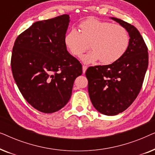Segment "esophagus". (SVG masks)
Listing matches in <instances>:
<instances>
[{
	"mask_svg": "<svg viewBox=\"0 0 155 155\" xmlns=\"http://www.w3.org/2000/svg\"><path fill=\"white\" fill-rule=\"evenodd\" d=\"M87 68V65H82V72H83V73H85Z\"/></svg>",
	"mask_w": 155,
	"mask_h": 155,
	"instance_id": "obj_1",
	"label": "esophagus"
}]
</instances>
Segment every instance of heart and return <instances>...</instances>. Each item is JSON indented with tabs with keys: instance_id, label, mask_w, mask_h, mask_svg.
Listing matches in <instances>:
<instances>
[{
	"instance_id": "b5f03b06",
	"label": "heart",
	"mask_w": 155,
	"mask_h": 155,
	"mask_svg": "<svg viewBox=\"0 0 155 155\" xmlns=\"http://www.w3.org/2000/svg\"><path fill=\"white\" fill-rule=\"evenodd\" d=\"M79 27L80 32L75 28L68 31L64 44L72 55L79 56L90 43L92 49L81 56L85 64L98 61L112 64L119 61L128 50L130 37L122 25L92 18L80 22Z\"/></svg>"
}]
</instances>
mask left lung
<instances>
[{
  "label": "left lung",
  "mask_w": 155,
  "mask_h": 155,
  "mask_svg": "<svg viewBox=\"0 0 155 155\" xmlns=\"http://www.w3.org/2000/svg\"><path fill=\"white\" fill-rule=\"evenodd\" d=\"M111 19L128 32V50L117 62L90 67L85 75L94 107L104 115L115 116L128 109L138 95L148 67V52L143 38L133 25Z\"/></svg>",
  "instance_id": "8db88e82"
}]
</instances>
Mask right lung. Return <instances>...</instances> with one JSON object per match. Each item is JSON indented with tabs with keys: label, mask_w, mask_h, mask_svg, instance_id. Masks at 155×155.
Masks as SVG:
<instances>
[{
	"label": "right lung",
	"mask_w": 155,
	"mask_h": 155,
	"mask_svg": "<svg viewBox=\"0 0 155 155\" xmlns=\"http://www.w3.org/2000/svg\"><path fill=\"white\" fill-rule=\"evenodd\" d=\"M69 15L38 21L20 34L11 57L13 78L21 94L38 111L56 112L68 102L80 61L64 44Z\"/></svg>",
	"instance_id": "1"
}]
</instances>
